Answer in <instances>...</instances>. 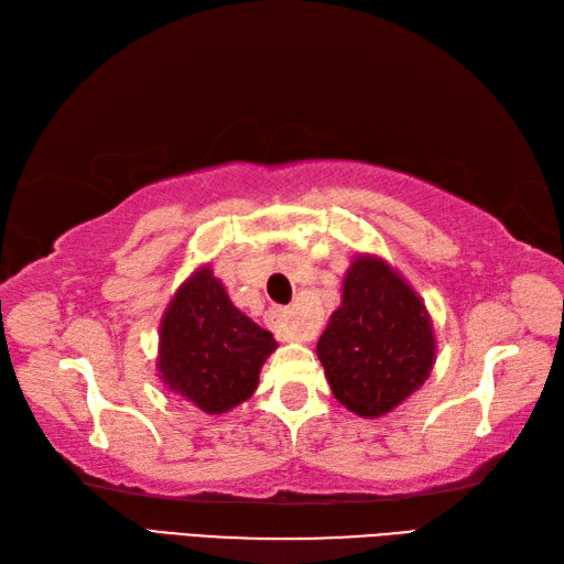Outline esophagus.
Listing matches in <instances>:
<instances>
[{
  "label": "esophagus",
  "instance_id": "34e87169",
  "mask_svg": "<svg viewBox=\"0 0 564 564\" xmlns=\"http://www.w3.org/2000/svg\"><path fill=\"white\" fill-rule=\"evenodd\" d=\"M268 321L274 327L278 337L284 341H311L315 337V327L311 325V321L299 318L290 308L268 311Z\"/></svg>",
  "mask_w": 564,
  "mask_h": 564
}]
</instances>
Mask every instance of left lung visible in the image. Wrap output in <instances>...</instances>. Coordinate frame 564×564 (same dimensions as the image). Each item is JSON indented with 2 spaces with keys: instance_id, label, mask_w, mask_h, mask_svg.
<instances>
[{
  "instance_id": "8db88e82",
  "label": "left lung",
  "mask_w": 564,
  "mask_h": 564,
  "mask_svg": "<svg viewBox=\"0 0 564 564\" xmlns=\"http://www.w3.org/2000/svg\"><path fill=\"white\" fill-rule=\"evenodd\" d=\"M435 327L423 299L376 253H356L315 354L335 400L361 419H380L429 380Z\"/></svg>"
}]
</instances>
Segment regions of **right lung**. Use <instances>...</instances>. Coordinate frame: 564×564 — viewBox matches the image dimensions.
<instances>
[{
	"mask_svg": "<svg viewBox=\"0 0 564 564\" xmlns=\"http://www.w3.org/2000/svg\"><path fill=\"white\" fill-rule=\"evenodd\" d=\"M274 349L272 333L231 304L223 280L203 263L162 313L158 378L178 400L219 416L256 392L260 368Z\"/></svg>",
	"mask_w": 564,
	"mask_h": 564,
	"instance_id": "1",
	"label": "right lung"
}]
</instances>
